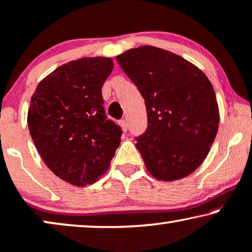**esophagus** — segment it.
<instances>
[{"instance_id": "obj_1", "label": "esophagus", "mask_w": 252, "mask_h": 252, "mask_svg": "<svg viewBox=\"0 0 252 252\" xmlns=\"http://www.w3.org/2000/svg\"><path fill=\"white\" fill-rule=\"evenodd\" d=\"M120 126H122V130L124 132L126 131V130H128V123H126V120H120Z\"/></svg>"}]
</instances>
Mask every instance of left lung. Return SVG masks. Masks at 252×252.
<instances>
[{"label":"left lung","instance_id":"8db88e82","mask_svg":"<svg viewBox=\"0 0 252 252\" xmlns=\"http://www.w3.org/2000/svg\"><path fill=\"white\" fill-rule=\"evenodd\" d=\"M145 100L147 128L137 149L151 175L160 181L186 177L202 165L219 126L213 86L202 70L153 46L116 58Z\"/></svg>","mask_w":252,"mask_h":252}]
</instances>
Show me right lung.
<instances>
[{"label": "right lung", "instance_id": "add662e5", "mask_svg": "<svg viewBox=\"0 0 252 252\" xmlns=\"http://www.w3.org/2000/svg\"><path fill=\"white\" fill-rule=\"evenodd\" d=\"M109 58H83L43 78L33 93L28 123L48 168L84 187L108 169L122 129L108 120L101 89L113 70Z\"/></svg>", "mask_w": 252, "mask_h": 252}]
</instances>
